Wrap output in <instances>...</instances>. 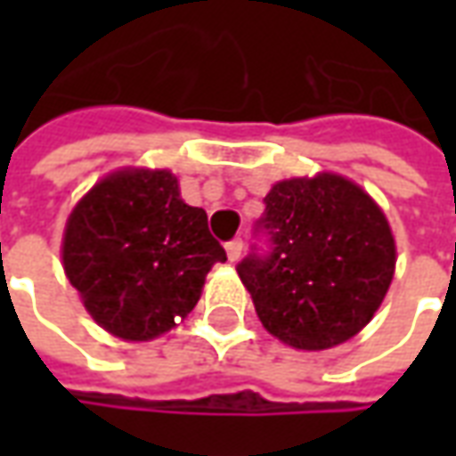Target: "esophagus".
<instances>
[{"mask_svg":"<svg viewBox=\"0 0 456 456\" xmlns=\"http://www.w3.org/2000/svg\"><path fill=\"white\" fill-rule=\"evenodd\" d=\"M227 256L229 261H239V256H241V251H244V241L241 239H232V241H227Z\"/></svg>","mask_w":456,"mask_h":456,"instance_id":"34e87169","label":"esophagus"}]
</instances>
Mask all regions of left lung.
Masks as SVG:
<instances>
[{"label": "left lung", "mask_w": 456, "mask_h": 456, "mask_svg": "<svg viewBox=\"0 0 456 456\" xmlns=\"http://www.w3.org/2000/svg\"><path fill=\"white\" fill-rule=\"evenodd\" d=\"M256 232L266 254L237 266L268 332L320 352L371 322L395 271V241L381 208L356 183L320 173L276 183Z\"/></svg>", "instance_id": "1"}]
</instances>
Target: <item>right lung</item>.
Segmentation results:
<instances>
[{"label": "right lung", "instance_id": "right-lung-1", "mask_svg": "<svg viewBox=\"0 0 456 456\" xmlns=\"http://www.w3.org/2000/svg\"><path fill=\"white\" fill-rule=\"evenodd\" d=\"M222 261L208 212L180 200L170 170H117L65 224V276L94 322L126 342L156 339L188 317Z\"/></svg>", "mask_w": 456, "mask_h": 456}]
</instances>
